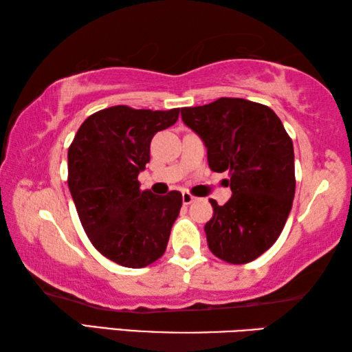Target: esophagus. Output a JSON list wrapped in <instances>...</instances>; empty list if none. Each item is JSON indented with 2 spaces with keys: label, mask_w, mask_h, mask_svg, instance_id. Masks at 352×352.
Returning <instances> with one entry per match:
<instances>
[{
  "label": "esophagus",
  "mask_w": 352,
  "mask_h": 352,
  "mask_svg": "<svg viewBox=\"0 0 352 352\" xmlns=\"http://www.w3.org/2000/svg\"><path fill=\"white\" fill-rule=\"evenodd\" d=\"M182 199H183V205H190L194 200H197V197H194V195H190L189 192H183Z\"/></svg>",
  "instance_id": "34e87169"
}]
</instances>
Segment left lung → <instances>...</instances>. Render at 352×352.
<instances>
[{
    "label": "left lung",
    "mask_w": 352,
    "mask_h": 352,
    "mask_svg": "<svg viewBox=\"0 0 352 352\" xmlns=\"http://www.w3.org/2000/svg\"><path fill=\"white\" fill-rule=\"evenodd\" d=\"M182 119L204 141L211 170L230 172L231 199L210 200L208 247L230 264L254 261L276 242L294 204L290 136L272 109L241 98L184 107Z\"/></svg>",
    "instance_id": "8db88e82"
}]
</instances>
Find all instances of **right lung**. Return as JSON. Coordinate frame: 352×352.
Returning a JSON list of instances; mask_svg holds the SVG:
<instances>
[{"label": "right lung", "instance_id": "right-lung-1", "mask_svg": "<svg viewBox=\"0 0 352 352\" xmlns=\"http://www.w3.org/2000/svg\"><path fill=\"white\" fill-rule=\"evenodd\" d=\"M180 109L116 105L88 116L68 148V188L94 248L122 267L141 269L166 252L182 194L141 190L153 135L174 126Z\"/></svg>", "mask_w": 352, "mask_h": 352}]
</instances>
